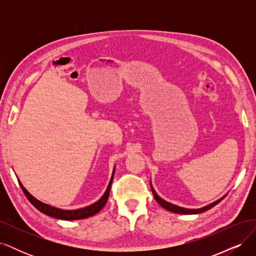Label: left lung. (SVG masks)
I'll return each instance as SVG.
<instances>
[{"mask_svg":"<svg viewBox=\"0 0 256 256\" xmlns=\"http://www.w3.org/2000/svg\"><path fill=\"white\" fill-rule=\"evenodd\" d=\"M150 189H152V194H154V198H156V200L159 203L160 206H162V207H164V209H166V210H168V212H175V214H200V212H204L208 210V209L212 208L214 205H216L219 202H221V200L224 198V196H224L221 198L220 200H216V202H214V203H212V204H209V205H207V206H204V207H202V208L190 209V208H184V207L176 206V205H174V204H171V203L166 202V200H164V198H161L157 194L156 191H154V189L152 188V182H150Z\"/></svg>","mask_w":256,"mask_h":256,"instance_id":"left-lung-1","label":"left lung"}]
</instances>
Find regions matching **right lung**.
<instances>
[{"label":"right lung","mask_w":256,"mask_h":256,"mask_svg":"<svg viewBox=\"0 0 256 256\" xmlns=\"http://www.w3.org/2000/svg\"><path fill=\"white\" fill-rule=\"evenodd\" d=\"M114 172H115V168H113L111 180H110L109 184H108V188H106V192L104 193V196L97 200L96 203L84 207V208L74 209V210H64V209L53 207L51 205L40 202V200L34 198L24 187H23V184H21V182L19 180H18V182H19V184H20L23 193H24L30 202V204H32L36 209H38L40 212L47 214V216H52V218L60 219V220H80V219H85V218H88V216L96 214L104 207L106 200H108V198H109V194H110V189H111V184H112V180L114 177Z\"/></svg>","instance_id":"obj_1"}]
</instances>
